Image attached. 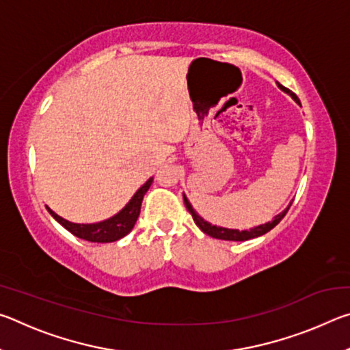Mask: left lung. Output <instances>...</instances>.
I'll return each instance as SVG.
<instances>
[{
	"label": "left lung",
	"instance_id": "obj_1",
	"mask_svg": "<svg viewBox=\"0 0 350 350\" xmlns=\"http://www.w3.org/2000/svg\"><path fill=\"white\" fill-rule=\"evenodd\" d=\"M278 86H280V90H282L284 92H287L288 96L292 97L296 103H299V98L296 97L292 91L287 90V88H284L282 85H280V83H278ZM183 202H185L187 210L191 213L193 221L196 222L198 227L202 230L205 234H208V236H211V238H216V239H222V241H248V239H253V238H258V236L265 234V233L270 232L271 228L276 227V225L281 222V219L286 216V213L288 211L290 205H292V204H290L286 210H284L282 213H280V215H278V216H275L273 221H271V222L258 225V227L250 228V230H244V232H239V230H230V228H224V227H216V225H211V224H208L206 221H204V219L200 217L198 213L193 210V206H191V204L188 202V199L185 198V194H183Z\"/></svg>",
	"mask_w": 350,
	"mask_h": 350
}]
</instances>
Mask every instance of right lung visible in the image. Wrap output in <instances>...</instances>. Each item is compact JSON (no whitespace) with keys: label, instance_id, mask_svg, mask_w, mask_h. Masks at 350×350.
Listing matches in <instances>:
<instances>
[{"label":"right lung","instance_id":"add662e5","mask_svg":"<svg viewBox=\"0 0 350 350\" xmlns=\"http://www.w3.org/2000/svg\"><path fill=\"white\" fill-rule=\"evenodd\" d=\"M151 183H152V177H150V179H148L144 185L137 189V193H135L133 199L125 205V208H122L116 216L106 219L103 222L74 224L55 215L49 206H46V208L58 224H62L68 232L77 236V238L90 241V242H102V244H105V242H114V241L122 239L123 236H126L134 228L135 221H137V217L140 215L142 200H144L145 193L150 189Z\"/></svg>","mask_w":350,"mask_h":350}]
</instances>
